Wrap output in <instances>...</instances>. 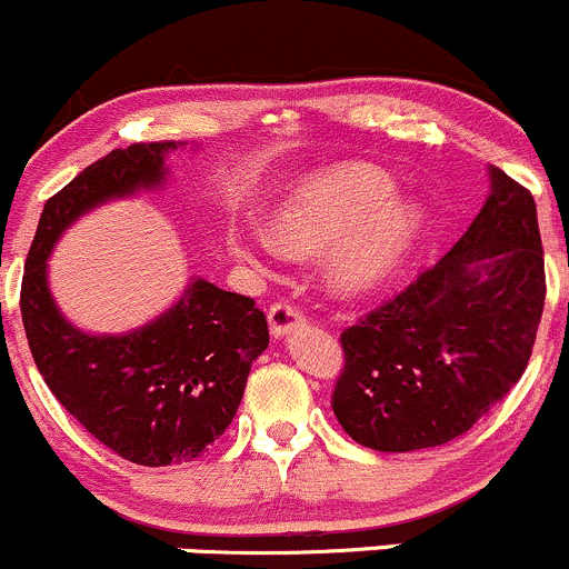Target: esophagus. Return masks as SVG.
<instances>
[{
	"mask_svg": "<svg viewBox=\"0 0 569 569\" xmlns=\"http://www.w3.org/2000/svg\"><path fill=\"white\" fill-rule=\"evenodd\" d=\"M268 323H271L273 337H282V333L303 323V312L290 301H273L268 309Z\"/></svg>",
	"mask_w": 569,
	"mask_h": 569,
	"instance_id": "34e87169",
	"label": "esophagus"
}]
</instances>
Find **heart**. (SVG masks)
<instances>
[{"label": "heart", "mask_w": 569, "mask_h": 569, "mask_svg": "<svg viewBox=\"0 0 569 569\" xmlns=\"http://www.w3.org/2000/svg\"><path fill=\"white\" fill-rule=\"evenodd\" d=\"M395 180L370 163H348L312 174L290 191L279 208V227L292 249H320L355 232L331 262L333 282L361 290L386 277L411 251L425 227V208L416 199H397ZM277 251V238L257 236Z\"/></svg>", "instance_id": "1"}]
</instances>
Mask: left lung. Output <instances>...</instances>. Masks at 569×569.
<instances>
[{
  "instance_id": "1",
  "label": "left lung",
  "mask_w": 569,
  "mask_h": 569,
  "mask_svg": "<svg viewBox=\"0 0 569 569\" xmlns=\"http://www.w3.org/2000/svg\"><path fill=\"white\" fill-rule=\"evenodd\" d=\"M490 174L493 191L460 241L339 333L331 408L361 447L455 441L529 365L548 290L537 204L499 167Z\"/></svg>"
}]
</instances>
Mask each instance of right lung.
Segmentation results:
<instances>
[{
	"label": "right lung",
	"mask_w": 569,
	"mask_h": 569,
	"mask_svg": "<svg viewBox=\"0 0 569 569\" xmlns=\"http://www.w3.org/2000/svg\"><path fill=\"white\" fill-rule=\"evenodd\" d=\"M172 148L137 142L111 150L49 197L21 279L23 331L51 395L103 447L150 468L202 458L224 436L251 361L268 348L266 315L254 298L197 279L156 323L122 337H90L57 312L46 257L84 210L156 186Z\"/></svg>",
	"instance_id": "add662e5"
}]
</instances>
